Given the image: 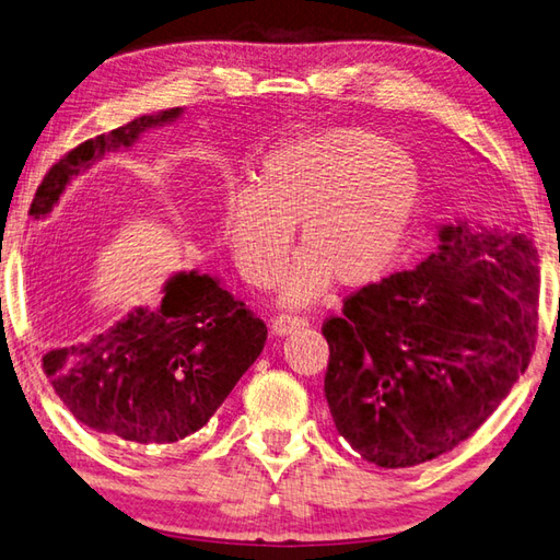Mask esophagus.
Listing matches in <instances>:
<instances>
[{
  "mask_svg": "<svg viewBox=\"0 0 560 560\" xmlns=\"http://www.w3.org/2000/svg\"><path fill=\"white\" fill-rule=\"evenodd\" d=\"M304 326H308V320L304 316H296V314H278L270 323V328L276 335H288V332H292L296 328H304Z\"/></svg>",
  "mask_w": 560,
  "mask_h": 560,
  "instance_id": "1",
  "label": "esophagus"
}]
</instances>
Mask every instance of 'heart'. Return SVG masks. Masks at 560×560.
I'll use <instances>...</instances> for the list:
<instances>
[{
  "instance_id": "obj_1",
  "label": "heart",
  "mask_w": 560,
  "mask_h": 560,
  "mask_svg": "<svg viewBox=\"0 0 560 560\" xmlns=\"http://www.w3.org/2000/svg\"><path fill=\"white\" fill-rule=\"evenodd\" d=\"M415 160L383 136L328 129L270 151L254 186H232L220 234L242 278L270 290L292 248L304 254L284 280V302L306 304L335 280L362 288L385 276L412 232L419 210Z\"/></svg>"
}]
</instances>
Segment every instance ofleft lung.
<instances>
[{
	"mask_svg": "<svg viewBox=\"0 0 560 560\" xmlns=\"http://www.w3.org/2000/svg\"><path fill=\"white\" fill-rule=\"evenodd\" d=\"M537 320L532 240L443 228L417 270L364 284L323 320L335 429L385 469L453 451L525 374Z\"/></svg>",
	"mask_w": 560,
	"mask_h": 560,
	"instance_id": "1",
	"label": "left lung"
}]
</instances>
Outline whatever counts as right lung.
<instances>
[{"mask_svg": "<svg viewBox=\"0 0 560 560\" xmlns=\"http://www.w3.org/2000/svg\"><path fill=\"white\" fill-rule=\"evenodd\" d=\"M143 115L71 148L49 167L28 213L40 218L95 158L179 117ZM268 338L266 323L218 280L179 272L158 312L131 314L91 342L52 347L43 371L83 427L129 445H167L203 429Z\"/></svg>", "mask_w": 560, "mask_h": 560, "instance_id": "right-lung-1", "label": "right lung"}]
</instances>
